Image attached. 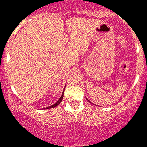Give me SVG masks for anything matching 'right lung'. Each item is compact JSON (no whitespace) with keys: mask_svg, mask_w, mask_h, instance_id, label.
I'll return each mask as SVG.
<instances>
[{"mask_svg":"<svg viewBox=\"0 0 147 147\" xmlns=\"http://www.w3.org/2000/svg\"><path fill=\"white\" fill-rule=\"evenodd\" d=\"M64 90H63V92H62V96H61L60 98H59V99L58 100L57 102H56V103L54 104V105H51V106H50V107H46V109H49V108H53V107H57V105H59V104L61 102H62V98H63V95H64Z\"/></svg>","mask_w":147,"mask_h":147,"instance_id":"1","label":"right lung"}]
</instances>
